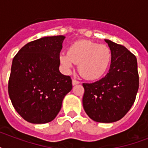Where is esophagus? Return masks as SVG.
<instances>
[{
    "label": "esophagus",
    "mask_w": 148,
    "mask_h": 148,
    "mask_svg": "<svg viewBox=\"0 0 148 148\" xmlns=\"http://www.w3.org/2000/svg\"><path fill=\"white\" fill-rule=\"evenodd\" d=\"M79 83H81V82L79 81H77L75 79H73V80H72V84H73V85H76V84H77Z\"/></svg>",
    "instance_id": "34e87169"
}]
</instances>
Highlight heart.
Instances as JSON below:
<instances>
[{"label":"heart","instance_id":"obj_1","mask_svg":"<svg viewBox=\"0 0 148 148\" xmlns=\"http://www.w3.org/2000/svg\"><path fill=\"white\" fill-rule=\"evenodd\" d=\"M111 60V51L103 45L91 40H81L70 45L67 53L60 55V61L67 71L79 64L80 74L88 80L101 78L107 71Z\"/></svg>","mask_w":148,"mask_h":148}]
</instances>
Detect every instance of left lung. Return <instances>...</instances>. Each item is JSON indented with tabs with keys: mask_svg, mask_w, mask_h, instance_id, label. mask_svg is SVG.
I'll list each match as a JSON object with an SVG mask.
<instances>
[{
	"mask_svg": "<svg viewBox=\"0 0 148 148\" xmlns=\"http://www.w3.org/2000/svg\"><path fill=\"white\" fill-rule=\"evenodd\" d=\"M111 51V63L104 77L91 84L84 83V109L97 122L112 123L128 112L139 88L135 55L123 45L104 40Z\"/></svg>",
	"mask_w": 148,
	"mask_h": 148,
	"instance_id": "obj_1",
	"label": "left lung"
}]
</instances>
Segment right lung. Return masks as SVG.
<instances>
[{
	"instance_id": "1",
	"label": "right lung",
	"mask_w": 148,
	"mask_h": 148,
	"mask_svg": "<svg viewBox=\"0 0 148 148\" xmlns=\"http://www.w3.org/2000/svg\"><path fill=\"white\" fill-rule=\"evenodd\" d=\"M64 38L59 35L31 41L13 59L8 94L15 110L30 123L53 121L71 90V77L59 71Z\"/></svg>"
}]
</instances>
